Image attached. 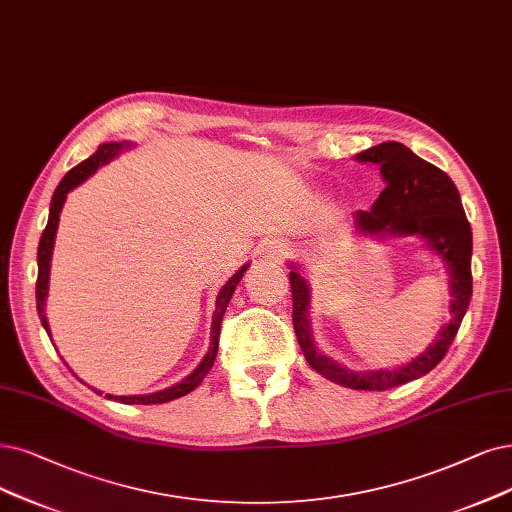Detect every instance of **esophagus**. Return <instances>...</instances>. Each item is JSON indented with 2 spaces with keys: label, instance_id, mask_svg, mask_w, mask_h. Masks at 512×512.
I'll return each mask as SVG.
<instances>
[{
  "label": "esophagus",
  "instance_id": "esophagus-1",
  "mask_svg": "<svg viewBox=\"0 0 512 512\" xmlns=\"http://www.w3.org/2000/svg\"><path fill=\"white\" fill-rule=\"evenodd\" d=\"M285 256H288V243H283L281 239H269L262 245V258L269 262H281Z\"/></svg>",
  "mask_w": 512,
  "mask_h": 512
}]
</instances>
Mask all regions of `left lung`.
<instances>
[{"label":"left lung","instance_id":"obj_1","mask_svg":"<svg viewBox=\"0 0 512 512\" xmlns=\"http://www.w3.org/2000/svg\"><path fill=\"white\" fill-rule=\"evenodd\" d=\"M355 159L380 166V176L386 185L370 212L359 210L353 214L357 235L378 241L397 237L420 239L428 250L441 258L447 271L452 319L441 327L433 344H428L426 351L410 363L393 367V370H349L317 349L309 313L311 285L304 279L300 264L290 262L292 321L304 359L317 374L353 391H386V388L412 382L431 372L456 338L470 294H473V277H470L473 233H470L460 193L452 178L401 142H382L378 147L357 153Z\"/></svg>","mask_w":512,"mask_h":512}]
</instances>
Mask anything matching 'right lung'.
I'll return each mask as SVG.
<instances>
[{"label":"right lung","mask_w":512,"mask_h":512,"mask_svg":"<svg viewBox=\"0 0 512 512\" xmlns=\"http://www.w3.org/2000/svg\"><path fill=\"white\" fill-rule=\"evenodd\" d=\"M136 145L132 140H121V142H102V145L94 151V155H90L88 159H84L73 170H69L65 174V178L58 182V187L52 195V203H50V216H48V224L42 233V239H39V248H37V283H35V300H37V313H39V321H42L44 330L50 334V325H48V317H46V298H48V283H50V262H52V252H54V241H56V231H58V220H60V212H63V206L67 201V195L79 187L81 182H86L100 166H107L109 161H113L119 153H126L130 149H134ZM250 262L243 264V267L222 285L218 296H216V311L212 315V332H210V349L199 361V365L195 370L182 378L180 382L172 384L170 388H163V391L151 393V395H105L107 399H115L126 405H153V403H168L172 399L185 397L191 391L201 384V380L208 376V372L212 370V365L216 361V353H218V338H220V323H222V315L227 311L229 300L233 298V292L237 288V283L241 281L243 273L248 271ZM52 340V338H50ZM96 391V388H94ZM98 395H102V391H96Z\"/></svg>","instance_id":"right-lung-1"}]
</instances>
